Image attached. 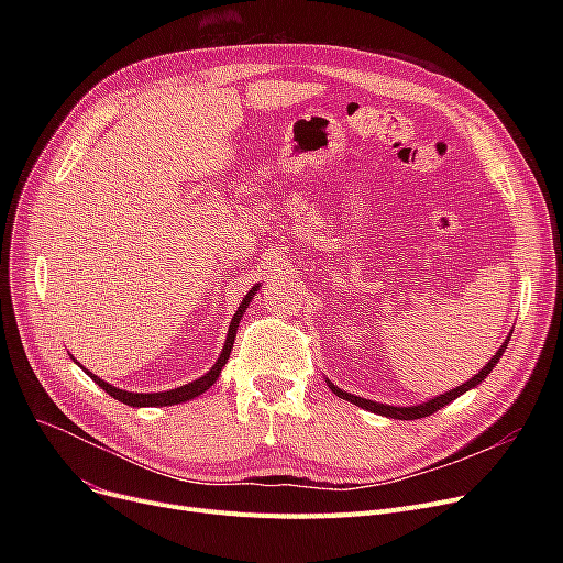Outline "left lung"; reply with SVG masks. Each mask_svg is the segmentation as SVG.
I'll list each match as a JSON object with an SVG mask.
<instances>
[{
	"label": "left lung",
	"instance_id": "obj_1",
	"mask_svg": "<svg viewBox=\"0 0 563 563\" xmlns=\"http://www.w3.org/2000/svg\"><path fill=\"white\" fill-rule=\"evenodd\" d=\"M509 338H511V335H509ZM509 338H507L505 342H501V346L495 351V356L486 363V367H484L479 374L467 378V380L463 383V386H459V388H454V390H450V393H442V395H438V397H433V399H429V401L416 404V406H390V404H378V401H372V399H363V397H356V395L340 390L338 386H333L331 380H329V388H331L333 395H338L340 399H346V401L356 404V406H361V408H365V410L378 412V416H386V418H393V420H420V418H427V416H431V412L440 410L442 406H448L450 401H454V399L461 397L463 393H467V390H472V388H477L479 383L493 372V367L499 363L501 353H505V349L509 346Z\"/></svg>",
	"mask_w": 563,
	"mask_h": 563
}]
</instances>
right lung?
Listing matches in <instances>:
<instances>
[{"label": "right lung", "mask_w": 563, "mask_h": 563, "mask_svg": "<svg viewBox=\"0 0 563 563\" xmlns=\"http://www.w3.org/2000/svg\"><path fill=\"white\" fill-rule=\"evenodd\" d=\"M257 289H260V285H255V287H251V291L246 294L244 297V301L240 303V308H236V312H234V317H232V321H230V329H228V338H225V344H223V349H221V353H219V358H217V363L212 365V369L207 372V374H202L200 378H196V380H191V383H187V386H180V388H175V390H164V393H128V390H121V388H113V386H109L107 380H102L100 376H96L93 372H88L86 367H81L75 358V363L91 376L98 386L107 393V395H111L113 399H118V401H123V404H128V406H132V408H143V406H173V404H183V401H189V399H194V397H198V395H202L205 390H210L214 383H217V378H219V374H221V369H223V365L228 363V358H230V351H232V344H234V338H236V327H240V321H242V317H244V312H246V308H249V303L253 301V297L257 294Z\"/></svg>", "instance_id": "obj_1"}]
</instances>
